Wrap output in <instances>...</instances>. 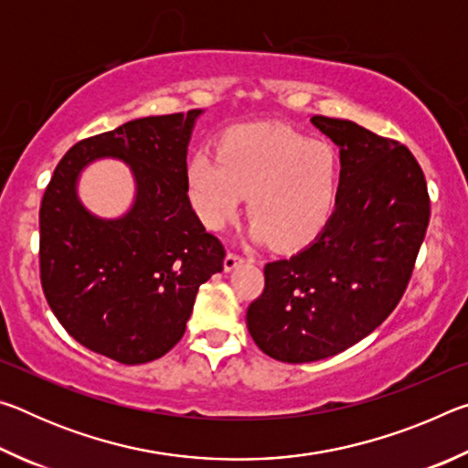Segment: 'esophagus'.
<instances>
[{
  "label": "esophagus",
  "mask_w": 468,
  "mask_h": 468,
  "mask_svg": "<svg viewBox=\"0 0 468 468\" xmlns=\"http://www.w3.org/2000/svg\"><path fill=\"white\" fill-rule=\"evenodd\" d=\"M239 264H243V258L241 256H237V253H233V251H229L227 256H225V260H223V268H225V272H231V271H235L237 266Z\"/></svg>",
  "instance_id": "esophagus-1"
}]
</instances>
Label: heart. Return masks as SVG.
Here are the masks:
<instances>
[{
    "instance_id": "obj_1",
    "label": "heart",
    "mask_w": 468,
    "mask_h": 468,
    "mask_svg": "<svg viewBox=\"0 0 468 468\" xmlns=\"http://www.w3.org/2000/svg\"><path fill=\"white\" fill-rule=\"evenodd\" d=\"M187 194L202 223L220 231L239 215L245 194L256 239L303 248L332 218L340 189L335 146L282 125H239L187 161Z\"/></svg>"
}]
</instances>
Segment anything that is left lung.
<instances>
[{"label":"left lung","instance_id":"8db88e82","mask_svg":"<svg viewBox=\"0 0 468 468\" xmlns=\"http://www.w3.org/2000/svg\"><path fill=\"white\" fill-rule=\"evenodd\" d=\"M338 146L340 189L324 231L264 268L248 330L268 357L312 363L371 335L399 303L430 225L415 156L348 120H310Z\"/></svg>","mask_w":468,"mask_h":468}]
</instances>
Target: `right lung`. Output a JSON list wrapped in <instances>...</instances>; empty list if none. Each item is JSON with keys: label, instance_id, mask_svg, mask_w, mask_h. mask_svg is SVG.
<instances>
[{"label": "right lung", "instance_id": "add662e5", "mask_svg": "<svg viewBox=\"0 0 468 468\" xmlns=\"http://www.w3.org/2000/svg\"><path fill=\"white\" fill-rule=\"evenodd\" d=\"M202 109L142 117L78 142L41 204V284L68 335L138 366L184 336L200 284L223 271L225 250L187 197V146ZM129 165L137 192L122 218L92 216L77 196L94 160Z\"/></svg>", "mask_w": 468, "mask_h": 468}]
</instances>
